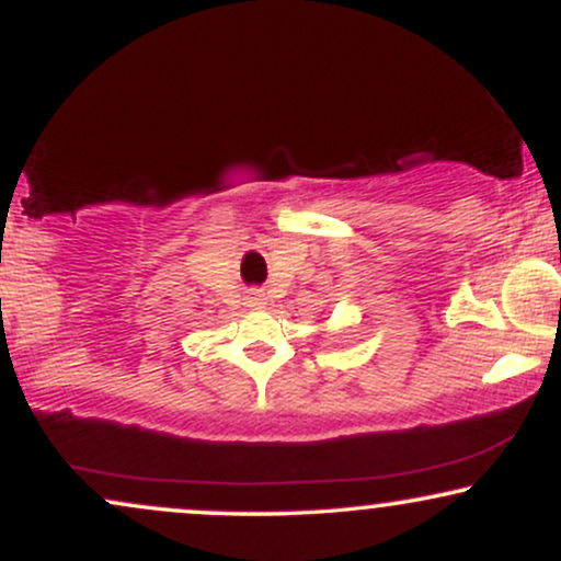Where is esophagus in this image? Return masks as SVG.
<instances>
[{"mask_svg":"<svg viewBox=\"0 0 561 561\" xmlns=\"http://www.w3.org/2000/svg\"><path fill=\"white\" fill-rule=\"evenodd\" d=\"M248 300H250V306H263V300H266V298H263L261 293H253Z\"/></svg>","mask_w":561,"mask_h":561,"instance_id":"34e87169","label":"esophagus"}]
</instances>
